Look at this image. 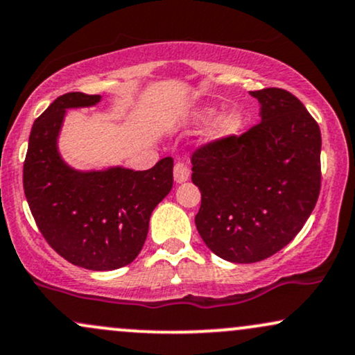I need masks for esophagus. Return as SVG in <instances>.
<instances>
[{
	"instance_id": "1",
	"label": "esophagus",
	"mask_w": 355,
	"mask_h": 355,
	"mask_svg": "<svg viewBox=\"0 0 355 355\" xmlns=\"http://www.w3.org/2000/svg\"><path fill=\"white\" fill-rule=\"evenodd\" d=\"M173 177H175V182L177 183H182V182H187L190 177V168L187 166L183 162H177L173 166Z\"/></svg>"
}]
</instances>
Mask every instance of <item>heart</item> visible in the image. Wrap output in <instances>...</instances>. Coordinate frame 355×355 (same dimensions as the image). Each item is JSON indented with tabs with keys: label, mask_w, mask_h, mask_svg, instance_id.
I'll list each match as a JSON object with an SVG mask.
<instances>
[{
	"label": "heart",
	"mask_w": 355,
	"mask_h": 355,
	"mask_svg": "<svg viewBox=\"0 0 355 355\" xmlns=\"http://www.w3.org/2000/svg\"><path fill=\"white\" fill-rule=\"evenodd\" d=\"M215 114L213 109H207L203 110L200 117L202 119H210ZM243 127V115L238 112V110H232V112H226L225 115H221L220 121L216 122L215 130H213V137L216 139H225V137H232L234 134L241 130Z\"/></svg>",
	"instance_id": "1"
}]
</instances>
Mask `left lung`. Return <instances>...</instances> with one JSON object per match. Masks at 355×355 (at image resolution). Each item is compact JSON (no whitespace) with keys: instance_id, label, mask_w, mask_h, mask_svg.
<instances>
[{"instance_id":"obj_1","label":"left lung","mask_w":355,"mask_h":355,"mask_svg":"<svg viewBox=\"0 0 355 355\" xmlns=\"http://www.w3.org/2000/svg\"><path fill=\"white\" fill-rule=\"evenodd\" d=\"M261 122L191 153V182L202 193L200 236L220 258L256 263L294 240L321 191V130L291 92H250Z\"/></svg>"}]
</instances>
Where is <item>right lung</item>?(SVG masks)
Masks as SVG:
<instances>
[{
	"label": "right lung",
	"mask_w": 355,
	"mask_h": 355,
	"mask_svg": "<svg viewBox=\"0 0 355 355\" xmlns=\"http://www.w3.org/2000/svg\"><path fill=\"white\" fill-rule=\"evenodd\" d=\"M99 101L96 94H62L34 121L23 187L34 221L55 253L85 270L110 271L130 264L142 250L153 208L172 190L173 159L142 172L69 168L55 147L66 109Z\"/></svg>",
	"instance_id": "add662e5"
}]
</instances>
